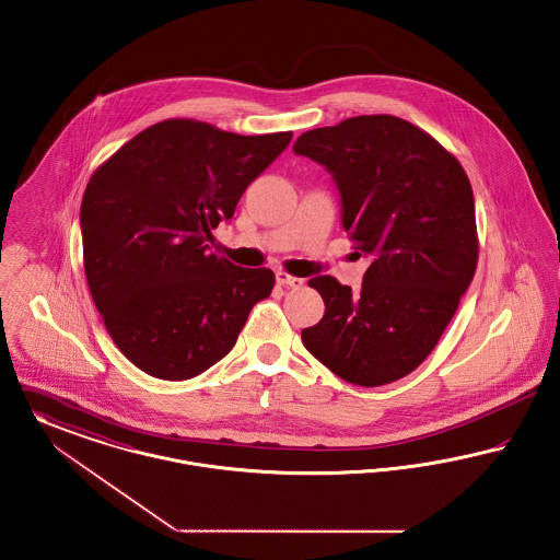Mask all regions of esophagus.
I'll list each match as a JSON object with an SVG mask.
<instances>
[{"label": "esophagus", "mask_w": 560, "mask_h": 560, "mask_svg": "<svg viewBox=\"0 0 560 560\" xmlns=\"http://www.w3.org/2000/svg\"><path fill=\"white\" fill-rule=\"evenodd\" d=\"M276 282H278L280 287H289V289H301V287H303V280H301V278L289 276L287 271H278V273H276Z\"/></svg>", "instance_id": "34e87169"}]
</instances>
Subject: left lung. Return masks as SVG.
I'll return each mask as SVG.
<instances>
[{"instance_id":"1","label":"left lung","mask_w":560,"mask_h":560,"mask_svg":"<svg viewBox=\"0 0 560 560\" xmlns=\"http://www.w3.org/2000/svg\"><path fill=\"white\" fill-rule=\"evenodd\" d=\"M293 151L328 171L341 228L371 259L358 293L332 276L310 280L324 316L301 330L303 346L346 382H396L436 348L474 278L470 178L439 141L396 116L303 132Z\"/></svg>"}]
</instances>
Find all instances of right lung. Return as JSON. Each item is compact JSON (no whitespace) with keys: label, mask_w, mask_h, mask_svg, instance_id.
<instances>
[{"label":"right lung","mask_w":560,"mask_h":560,"mask_svg":"<svg viewBox=\"0 0 560 560\" xmlns=\"http://www.w3.org/2000/svg\"><path fill=\"white\" fill-rule=\"evenodd\" d=\"M291 139L166 119L90 178L80 210L90 294L119 352L151 377L205 373L271 293V269L234 266L208 242Z\"/></svg>","instance_id":"add662e5"}]
</instances>
